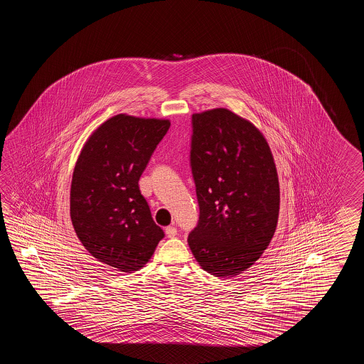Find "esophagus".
<instances>
[{"instance_id":"34e87169","label":"esophagus","mask_w":364,"mask_h":364,"mask_svg":"<svg viewBox=\"0 0 364 364\" xmlns=\"http://www.w3.org/2000/svg\"><path fill=\"white\" fill-rule=\"evenodd\" d=\"M165 232H166V235L169 237V238H174L176 235H177V228L176 226H168L166 229H165Z\"/></svg>"}]
</instances>
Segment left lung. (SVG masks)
Instances as JSON below:
<instances>
[{"instance_id": "8db88e82", "label": "left lung", "mask_w": 364, "mask_h": 364, "mask_svg": "<svg viewBox=\"0 0 364 364\" xmlns=\"http://www.w3.org/2000/svg\"><path fill=\"white\" fill-rule=\"evenodd\" d=\"M190 164L200 215L188 246L204 271L238 276L263 255L279 221L271 148L247 119L210 109L193 114Z\"/></svg>"}]
</instances>
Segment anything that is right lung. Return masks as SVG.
<instances>
[{
	"label": "right lung",
	"instance_id": "add662e5",
	"mask_svg": "<svg viewBox=\"0 0 364 364\" xmlns=\"http://www.w3.org/2000/svg\"><path fill=\"white\" fill-rule=\"evenodd\" d=\"M169 127V119L117 114L77 157L70 190L74 230L95 259L119 272L139 271L165 235L138 182Z\"/></svg>",
	"mask_w": 364,
	"mask_h": 364
}]
</instances>
